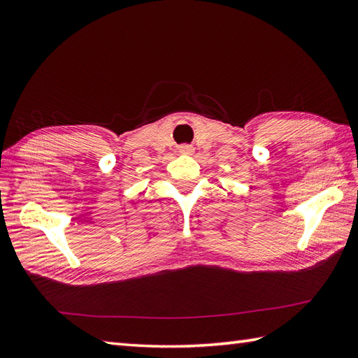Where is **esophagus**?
<instances>
[{
    "label": "esophagus",
    "mask_w": 358,
    "mask_h": 358,
    "mask_svg": "<svg viewBox=\"0 0 358 358\" xmlns=\"http://www.w3.org/2000/svg\"><path fill=\"white\" fill-rule=\"evenodd\" d=\"M178 150L181 152V154L191 155V154H194V146H191V144H181V146L178 148Z\"/></svg>",
    "instance_id": "34e87169"
}]
</instances>
